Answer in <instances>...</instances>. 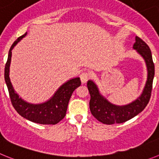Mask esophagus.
<instances>
[{"label": "esophagus", "mask_w": 159, "mask_h": 159, "mask_svg": "<svg viewBox=\"0 0 159 159\" xmlns=\"http://www.w3.org/2000/svg\"><path fill=\"white\" fill-rule=\"evenodd\" d=\"M91 77V74L89 72H83L81 73L80 75V78H81V83H85Z\"/></svg>", "instance_id": "esophagus-1"}]
</instances>
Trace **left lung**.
Listing matches in <instances>:
<instances>
[{
    "label": "left lung",
    "instance_id": "left-lung-1",
    "mask_svg": "<svg viewBox=\"0 0 159 159\" xmlns=\"http://www.w3.org/2000/svg\"><path fill=\"white\" fill-rule=\"evenodd\" d=\"M133 49H135L139 55L143 57L147 69L145 86L141 95L137 99L125 105H116L101 95L94 81L89 80L87 82V87L90 94L89 108L91 113L97 120L103 124H121L129 120L140 113L149 102L154 77V64L151 51L147 44L138 36H135V43L133 45Z\"/></svg>",
    "mask_w": 159,
    "mask_h": 159
}]
</instances>
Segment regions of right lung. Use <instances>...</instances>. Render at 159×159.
<instances>
[{
	"instance_id": "right-lung-1",
	"label": "right lung",
	"mask_w": 159,
	"mask_h": 159,
	"mask_svg": "<svg viewBox=\"0 0 159 159\" xmlns=\"http://www.w3.org/2000/svg\"><path fill=\"white\" fill-rule=\"evenodd\" d=\"M27 32L21 35L12 43L8 51V56L5 67V80L8 87L12 106L24 118L31 122L40 124H56L65 117L67 106L73 92L81 85L80 78H74L67 81L58 89L51 99L41 104H31L23 100L14 90L9 78V67L12 58V50Z\"/></svg>"
}]
</instances>
